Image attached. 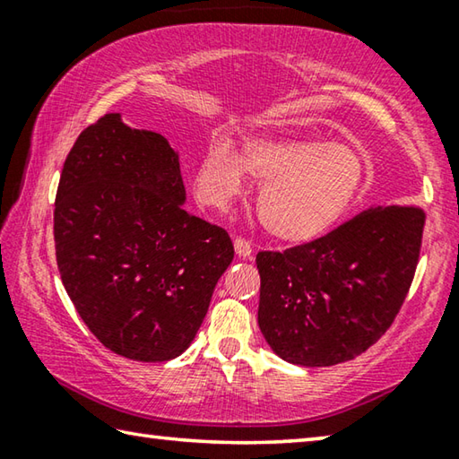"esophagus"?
<instances>
[{
	"mask_svg": "<svg viewBox=\"0 0 459 459\" xmlns=\"http://www.w3.org/2000/svg\"><path fill=\"white\" fill-rule=\"evenodd\" d=\"M235 253L238 255V257H243V259H251L253 247H251V243H248L247 238L237 237V238H235Z\"/></svg>",
	"mask_w": 459,
	"mask_h": 459,
	"instance_id": "obj_1",
	"label": "esophagus"
}]
</instances>
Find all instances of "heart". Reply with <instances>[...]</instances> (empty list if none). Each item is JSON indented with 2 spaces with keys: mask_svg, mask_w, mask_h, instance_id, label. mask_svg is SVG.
Listing matches in <instances>:
<instances>
[{
  "mask_svg": "<svg viewBox=\"0 0 459 459\" xmlns=\"http://www.w3.org/2000/svg\"><path fill=\"white\" fill-rule=\"evenodd\" d=\"M243 169L263 182V227L283 243L322 238L351 211L364 184V161L352 145L307 137H251L240 155L224 139L202 152L194 188L202 204L224 208L243 190Z\"/></svg>",
  "mask_w": 459,
  "mask_h": 459,
  "instance_id": "b5f03b06",
  "label": "heart"
}]
</instances>
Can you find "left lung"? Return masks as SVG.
Masks as SVG:
<instances>
[{
	"label": "left lung",
	"instance_id": "1",
	"mask_svg": "<svg viewBox=\"0 0 459 459\" xmlns=\"http://www.w3.org/2000/svg\"><path fill=\"white\" fill-rule=\"evenodd\" d=\"M425 212L375 206L312 243L261 251L259 328L277 356L332 367L391 328L413 281Z\"/></svg>",
	"mask_w": 459,
	"mask_h": 459
}]
</instances>
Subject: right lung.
I'll use <instances>...</instances> for the list:
<instances>
[{"label": "right lung", "instance_id": "add662e5", "mask_svg": "<svg viewBox=\"0 0 459 459\" xmlns=\"http://www.w3.org/2000/svg\"><path fill=\"white\" fill-rule=\"evenodd\" d=\"M178 153L164 135L107 113L60 174L54 243L62 285L108 351L164 362L192 344L221 275L229 232L184 211Z\"/></svg>", "mask_w": 459, "mask_h": 459}]
</instances>
